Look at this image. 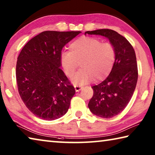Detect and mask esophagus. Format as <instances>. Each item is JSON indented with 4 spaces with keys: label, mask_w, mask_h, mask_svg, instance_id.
<instances>
[{
    "label": "esophagus",
    "mask_w": 155,
    "mask_h": 155,
    "mask_svg": "<svg viewBox=\"0 0 155 155\" xmlns=\"http://www.w3.org/2000/svg\"><path fill=\"white\" fill-rule=\"evenodd\" d=\"M74 88H75V91H77V92H78V91H79L81 89H82V87L78 85H74Z\"/></svg>",
    "instance_id": "esophagus-1"
}]
</instances>
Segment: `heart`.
<instances>
[{
  "label": "heart",
  "mask_w": 155,
  "mask_h": 155,
  "mask_svg": "<svg viewBox=\"0 0 155 155\" xmlns=\"http://www.w3.org/2000/svg\"><path fill=\"white\" fill-rule=\"evenodd\" d=\"M115 51L111 43H102L94 38L83 37L70 44V52H64L61 55V65L65 74L72 77L78 64L81 70L73 78L77 85L90 82L94 78L103 79L109 74L114 64Z\"/></svg>",
  "instance_id": "obj_1"
}]
</instances>
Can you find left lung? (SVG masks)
Segmentation results:
<instances>
[{"mask_svg": "<svg viewBox=\"0 0 155 155\" xmlns=\"http://www.w3.org/2000/svg\"><path fill=\"white\" fill-rule=\"evenodd\" d=\"M86 34L105 37L115 51L111 72L103 82L91 87L94 94L88 104L93 114L110 118L125 109L134 93L138 78L135 52L129 41L114 30L98 29Z\"/></svg>", "mask_w": 155, "mask_h": 155, "instance_id": "1", "label": "left lung"}]
</instances>
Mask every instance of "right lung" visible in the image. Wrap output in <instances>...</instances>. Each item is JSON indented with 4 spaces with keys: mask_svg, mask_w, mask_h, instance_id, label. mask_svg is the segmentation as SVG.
Returning a JSON list of instances; mask_svg holds the SVG:
<instances>
[{
    "mask_svg": "<svg viewBox=\"0 0 155 155\" xmlns=\"http://www.w3.org/2000/svg\"><path fill=\"white\" fill-rule=\"evenodd\" d=\"M81 33L44 31L28 41L18 57V92L39 118L58 119L69 109L75 90L61 68V51Z\"/></svg>",
    "mask_w": 155,
    "mask_h": 155,
    "instance_id": "1",
    "label": "right lung"
}]
</instances>
